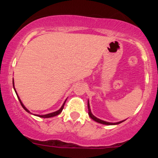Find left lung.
I'll return each instance as SVG.
<instances>
[{
	"mask_svg": "<svg viewBox=\"0 0 158 158\" xmlns=\"http://www.w3.org/2000/svg\"><path fill=\"white\" fill-rule=\"evenodd\" d=\"M88 114H89L90 117L92 119H94V121H96V122L99 123H101V124H104V125H117V124H119V123H123V121H121V122H118V123H108V122H106V121H103V120H101V119L97 118V117H95V116H94L93 114H92L91 111H90V105H89V102H88Z\"/></svg>",
	"mask_w": 158,
	"mask_h": 158,
	"instance_id": "obj_1",
	"label": "left lung"
}]
</instances>
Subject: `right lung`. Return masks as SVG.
<instances>
[{"mask_svg": "<svg viewBox=\"0 0 158 158\" xmlns=\"http://www.w3.org/2000/svg\"><path fill=\"white\" fill-rule=\"evenodd\" d=\"M12 84H13V88H14V81H12ZM14 89H15V88H14ZM15 93H16V94H17V92H16V90H15ZM17 97H18V98H19V102H20V103H21V106L23 107V109H24L25 110H26V111H27V112H29V113H30V111H29V110H27V108H26V107H25L24 106H23V103L21 102V99H20V98H19V96H18V94H17ZM65 102H66V100H65ZM65 102H64V104L62 105V106L61 107V108L60 109H59V110H57V111H55V112H52V113H50V114H45V115H38V117H42V118H50V117H55V116H56V115H58V114H59L61 113V111H62V110H63V108H64V103H65ZM31 114V113H30Z\"/></svg>", "mask_w": 158, "mask_h": 158, "instance_id": "obj_1", "label": "right lung"}]
</instances>
